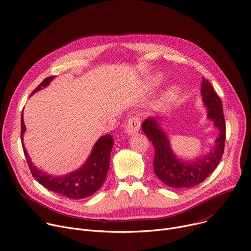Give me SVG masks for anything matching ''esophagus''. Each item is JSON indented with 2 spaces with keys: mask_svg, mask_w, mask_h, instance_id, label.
I'll use <instances>...</instances> for the list:
<instances>
[{
  "mask_svg": "<svg viewBox=\"0 0 251 251\" xmlns=\"http://www.w3.org/2000/svg\"><path fill=\"white\" fill-rule=\"evenodd\" d=\"M140 128H141V120L138 117L133 116L126 123V132L127 134H134V133L138 132Z\"/></svg>",
  "mask_w": 251,
  "mask_h": 251,
  "instance_id": "1",
  "label": "esophagus"
}]
</instances>
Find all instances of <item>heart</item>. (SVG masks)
I'll return each mask as SVG.
<instances>
[{
    "instance_id": "obj_1",
    "label": "heart",
    "mask_w": 251,
    "mask_h": 251,
    "mask_svg": "<svg viewBox=\"0 0 251 251\" xmlns=\"http://www.w3.org/2000/svg\"><path fill=\"white\" fill-rule=\"evenodd\" d=\"M179 94H180V90H179L178 87L176 86V87L170 88L168 91H166L163 94V97L160 100V104L161 105H166V104L172 103L173 101H175L179 97Z\"/></svg>"
}]
</instances>
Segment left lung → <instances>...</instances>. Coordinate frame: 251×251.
<instances>
[{
	"label": "left lung",
	"instance_id": "obj_1",
	"mask_svg": "<svg viewBox=\"0 0 251 251\" xmlns=\"http://www.w3.org/2000/svg\"><path fill=\"white\" fill-rule=\"evenodd\" d=\"M201 92L206 107L207 119L211 120L219 130L214 146L208 154L189 161L181 160L173 151L168 134L160 127L159 120L149 118L142 125L143 131L154 147V174L163 183L171 187H191L202 182L216 169L224 154L226 121L221 100L210 82L204 77Z\"/></svg>",
	"mask_w": 251,
	"mask_h": 251
}]
</instances>
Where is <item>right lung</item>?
<instances>
[{"label": "right lung", "instance_id": "add662e5", "mask_svg": "<svg viewBox=\"0 0 251 251\" xmlns=\"http://www.w3.org/2000/svg\"><path fill=\"white\" fill-rule=\"evenodd\" d=\"M53 77L54 76L52 75L45 78L41 82V85L34 90L32 95L39 92L43 88L48 87ZM25 131V126L24 124V118L22 115L21 140L27 165H29L33 176L49 190L59 193L61 196L69 199L81 200L92 196L102 185L109 168V156L114 146L113 136L110 134H105L99 138L92 150L89 158L78 170L65 176H55L40 171L34 165L23 143Z\"/></svg>", "mask_w": 251, "mask_h": 251}]
</instances>
